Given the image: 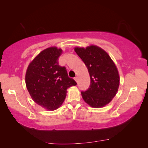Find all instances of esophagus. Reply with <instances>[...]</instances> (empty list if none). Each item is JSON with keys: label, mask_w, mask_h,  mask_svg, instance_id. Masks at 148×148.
Masks as SVG:
<instances>
[{"label": "esophagus", "mask_w": 148, "mask_h": 148, "mask_svg": "<svg viewBox=\"0 0 148 148\" xmlns=\"http://www.w3.org/2000/svg\"><path fill=\"white\" fill-rule=\"evenodd\" d=\"M74 80H75V81H76V82H78V77H77V76L75 77H74Z\"/></svg>", "instance_id": "34e87169"}]
</instances>
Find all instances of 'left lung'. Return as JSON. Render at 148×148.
<instances>
[{
  "label": "left lung",
  "instance_id": "1",
  "mask_svg": "<svg viewBox=\"0 0 148 148\" xmlns=\"http://www.w3.org/2000/svg\"><path fill=\"white\" fill-rule=\"evenodd\" d=\"M74 49L84 62L91 79L89 88L81 92L82 98L92 108L105 106L119 89L120 77L116 64L105 50L95 45L75 47Z\"/></svg>",
  "mask_w": 148,
  "mask_h": 148
}]
</instances>
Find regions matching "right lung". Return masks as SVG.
Returning <instances> with one entry per match:
<instances>
[{
	"label": "right lung",
	"mask_w": 148,
	"mask_h": 148,
	"mask_svg": "<svg viewBox=\"0 0 148 148\" xmlns=\"http://www.w3.org/2000/svg\"><path fill=\"white\" fill-rule=\"evenodd\" d=\"M61 48L47 47L30 62L25 74L27 89L34 102L47 110H57L63 103L67 89L77 84L70 78L64 66H60L58 58Z\"/></svg>",
	"instance_id": "obj_1"
}]
</instances>
